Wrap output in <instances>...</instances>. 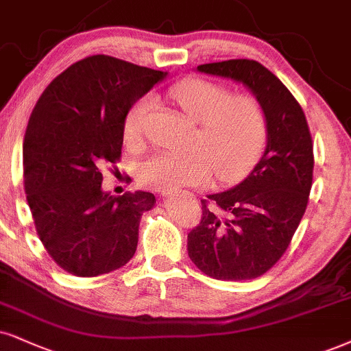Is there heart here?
Instances as JSON below:
<instances>
[{
    "label": "heart",
    "mask_w": 351,
    "mask_h": 351,
    "mask_svg": "<svg viewBox=\"0 0 351 351\" xmlns=\"http://www.w3.org/2000/svg\"><path fill=\"white\" fill-rule=\"evenodd\" d=\"M171 96L185 115L198 125L192 146L200 151L153 154L138 167V179L146 187L171 193L205 184L211 171L219 180H234L247 171L265 140V112L247 94L232 96L224 86L203 80H185L171 89ZM153 97L133 104L125 119V136L138 140L145 130Z\"/></svg>",
    "instance_id": "heart-1"
}]
</instances>
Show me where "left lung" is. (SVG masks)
<instances>
[{
	"label": "left lung",
	"instance_id": "obj_1",
	"mask_svg": "<svg viewBox=\"0 0 351 351\" xmlns=\"http://www.w3.org/2000/svg\"><path fill=\"white\" fill-rule=\"evenodd\" d=\"M247 88L265 112V151L239 184L202 202V221L187 236L189 257L216 280H252L288 249L308 206L313 140L304 112L281 81L254 60L197 66Z\"/></svg>",
	"mask_w": 351,
	"mask_h": 351
}]
</instances>
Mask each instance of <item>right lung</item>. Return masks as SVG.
<instances>
[{"label": "right lung", "instance_id": "1", "mask_svg": "<svg viewBox=\"0 0 351 351\" xmlns=\"http://www.w3.org/2000/svg\"><path fill=\"white\" fill-rule=\"evenodd\" d=\"M166 76L93 55L56 76L30 114L23 145L27 203L42 244L68 274H109L135 255L141 215L156 197L104 192L101 169L120 159L133 104Z\"/></svg>", "mask_w": 351, "mask_h": 351}]
</instances>
